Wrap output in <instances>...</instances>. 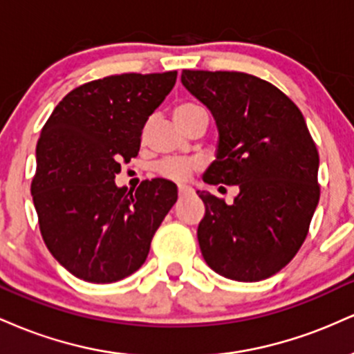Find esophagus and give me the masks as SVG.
<instances>
[{"label":"esophagus","instance_id":"34e87169","mask_svg":"<svg viewBox=\"0 0 354 354\" xmlns=\"http://www.w3.org/2000/svg\"><path fill=\"white\" fill-rule=\"evenodd\" d=\"M193 193V189L189 188V186H178V194H180V198L183 196H188V194Z\"/></svg>","mask_w":354,"mask_h":354}]
</instances>
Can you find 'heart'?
Instances as JSON below:
<instances>
[{"label":"heart","mask_w":354,"mask_h":354,"mask_svg":"<svg viewBox=\"0 0 354 354\" xmlns=\"http://www.w3.org/2000/svg\"><path fill=\"white\" fill-rule=\"evenodd\" d=\"M201 109H203L201 106H198V104L194 103H180L176 108H174V120H180V118L188 116L191 113L201 111ZM196 168H198V163L194 160L166 158V160H161L160 163H156V166H154V171L160 174L161 178H165V180L181 183L185 181Z\"/></svg>","instance_id":"heart-1"}]
</instances>
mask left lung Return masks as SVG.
I'll return each mask as SVG.
<instances>
[{
    "label": "left lung",
    "instance_id": "left-lung-1",
    "mask_svg": "<svg viewBox=\"0 0 354 354\" xmlns=\"http://www.w3.org/2000/svg\"><path fill=\"white\" fill-rule=\"evenodd\" d=\"M181 83L218 126L216 160L203 180L239 188L233 205L198 191L203 258L234 281L270 278L298 253L319 201V154L306 121L283 91L248 73L185 70Z\"/></svg>",
    "mask_w": 354,
    "mask_h": 354
}]
</instances>
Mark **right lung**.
<instances>
[{
    "label": "right lung",
    "instance_id": "obj_1",
    "mask_svg": "<svg viewBox=\"0 0 354 354\" xmlns=\"http://www.w3.org/2000/svg\"><path fill=\"white\" fill-rule=\"evenodd\" d=\"M176 71L106 76L68 93L36 145L31 194L39 231L61 266L88 283L140 270L178 200L168 180L118 188L121 161L138 156L141 133L176 83Z\"/></svg>",
    "mask_w": 354,
    "mask_h": 354
}]
</instances>
